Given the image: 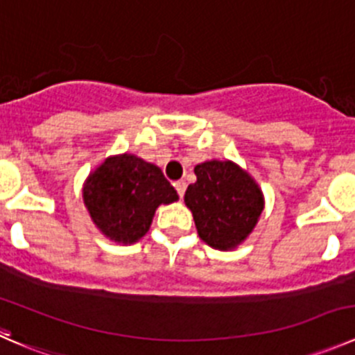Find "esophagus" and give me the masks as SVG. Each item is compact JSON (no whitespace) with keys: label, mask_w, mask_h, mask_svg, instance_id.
<instances>
[{"label":"esophagus","mask_w":355,"mask_h":355,"mask_svg":"<svg viewBox=\"0 0 355 355\" xmlns=\"http://www.w3.org/2000/svg\"><path fill=\"white\" fill-rule=\"evenodd\" d=\"M185 187H187V184H185V180L175 182V189H177V192H178V196H180V198H184Z\"/></svg>","instance_id":"34e87169"}]
</instances>
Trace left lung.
I'll use <instances>...</instances> for the list:
<instances>
[{
    "label": "left lung",
    "mask_w": 355,
    "mask_h": 355,
    "mask_svg": "<svg viewBox=\"0 0 355 355\" xmlns=\"http://www.w3.org/2000/svg\"><path fill=\"white\" fill-rule=\"evenodd\" d=\"M185 191L199 237L216 250H232L257 225L263 196L253 178L230 161H206Z\"/></svg>",
    "instance_id": "8db88e82"
}]
</instances>
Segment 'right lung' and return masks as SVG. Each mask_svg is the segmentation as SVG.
I'll return each mask as SVG.
<instances>
[{
    "instance_id": "right-lung-1",
    "label": "right lung",
    "mask_w": 355,
    "mask_h": 355,
    "mask_svg": "<svg viewBox=\"0 0 355 355\" xmlns=\"http://www.w3.org/2000/svg\"><path fill=\"white\" fill-rule=\"evenodd\" d=\"M83 199L95 225L116 243L146 236L159 205L178 199L163 171L133 154L109 157L88 177Z\"/></svg>"
}]
</instances>
